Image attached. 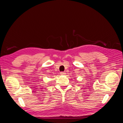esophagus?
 I'll use <instances>...</instances> for the list:
<instances>
[{
  "mask_svg": "<svg viewBox=\"0 0 123 123\" xmlns=\"http://www.w3.org/2000/svg\"><path fill=\"white\" fill-rule=\"evenodd\" d=\"M61 75H65L66 74V73L65 72H62L60 73Z\"/></svg>",
  "mask_w": 123,
  "mask_h": 123,
  "instance_id": "34e87169",
  "label": "esophagus"
}]
</instances>
